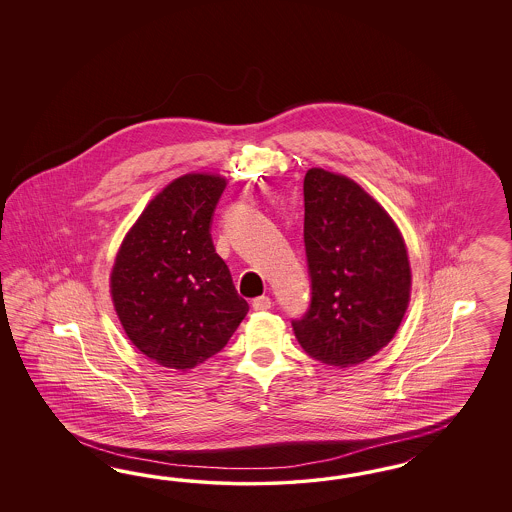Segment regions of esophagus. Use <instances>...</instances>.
<instances>
[{"label": "esophagus", "mask_w": 512, "mask_h": 512, "mask_svg": "<svg viewBox=\"0 0 512 512\" xmlns=\"http://www.w3.org/2000/svg\"><path fill=\"white\" fill-rule=\"evenodd\" d=\"M251 308L255 311H266L272 308V300L268 296H257L251 300Z\"/></svg>", "instance_id": "obj_1"}]
</instances>
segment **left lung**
<instances>
[{"label": "left lung", "mask_w": 512, "mask_h": 512, "mask_svg": "<svg viewBox=\"0 0 512 512\" xmlns=\"http://www.w3.org/2000/svg\"><path fill=\"white\" fill-rule=\"evenodd\" d=\"M308 311L293 319L311 358L347 368L394 338L409 304L411 268L402 234L353 180L310 169L304 178Z\"/></svg>", "instance_id": "left-lung-1"}]
</instances>
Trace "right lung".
I'll list each match as a JSON object with an SVG mask.
<instances>
[{
    "mask_svg": "<svg viewBox=\"0 0 512 512\" xmlns=\"http://www.w3.org/2000/svg\"><path fill=\"white\" fill-rule=\"evenodd\" d=\"M225 186L214 174L174 180L146 206L112 268L125 334L165 368L186 372L214 357L249 310L210 234Z\"/></svg>",
    "mask_w": 512,
    "mask_h": 512,
    "instance_id": "obj_1",
    "label": "right lung"
}]
</instances>
